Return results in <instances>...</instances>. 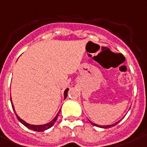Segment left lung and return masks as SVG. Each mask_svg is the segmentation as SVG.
Here are the masks:
<instances>
[{
  "instance_id": "left-lung-1",
  "label": "left lung",
  "mask_w": 147,
  "mask_h": 147,
  "mask_svg": "<svg viewBox=\"0 0 147 147\" xmlns=\"http://www.w3.org/2000/svg\"><path fill=\"white\" fill-rule=\"evenodd\" d=\"M120 121H121V120H120ZM120 121H117V122H115L114 124H112V125H96V124L92 122L91 121H90V123L92 124V125H95V126H98V127H100V128H104V129H108V128H111V127H113V126H115Z\"/></svg>"
}]
</instances>
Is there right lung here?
<instances>
[{"mask_svg": "<svg viewBox=\"0 0 147 147\" xmlns=\"http://www.w3.org/2000/svg\"><path fill=\"white\" fill-rule=\"evenodd\" d=\"M68 88H67L65 91H64V93H63V96H64V99L67 98V92H68ZM11 100V104H12V107H13V109L14 110V113H16V112H15V109L14 106H13V104L12 102V98H10ZM59 112L60 110L59 111V113H57V115L53 118V120H51L50 122L47 124H44V125H31V124H29L27 123L26 121H25L24 120L21 119V117H19L17 113H16V116H17V117H18V121L21 122V123L24 125L26 127H27L28 129H32V130H34V131H37V132H42V131H45V130H47V129H48L51 127H52L53 125H54V124L55 123V121H56L57 118H58V116L59 114Z\"/></svg>", "mask_w": 147, "mask_h": 147, "instance_id": "obj_1", "label": "right lung"}]
</instances>
